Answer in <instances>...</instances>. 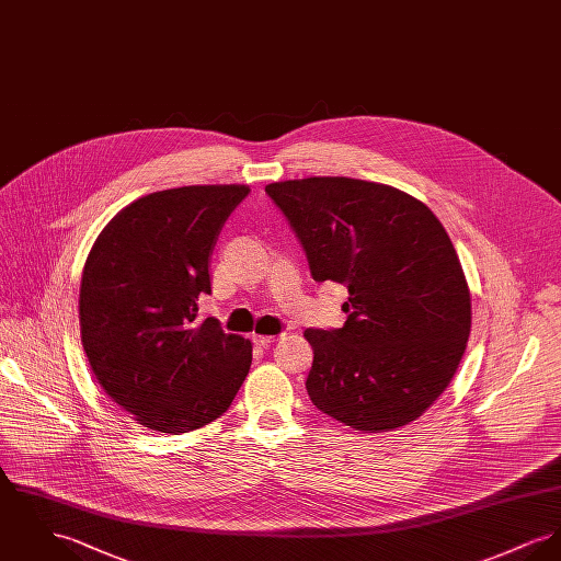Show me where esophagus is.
Listing matches in <instances>:
<instances>
[{
    "label": "esophagus",
    "instance_id": "esophagus-1",
    "mask_svg": "<svg viewBox=\"0 0 561 561\" xmlns=\"http://www.w3.org/2000/svg\"><path fill=\"white\" fill-rule=\"evenodd\" d=\"M278 336H263V334H253V342L255 344H260V346H267V344H272V342H276Z\"/></svg>",
    "mask_w": 561,
    "mask_h": 561
}]
</instances>
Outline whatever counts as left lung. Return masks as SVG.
I'll return each instance as SVG.
<instances>
[{
  "label": "left lung",
  "mask_w": 561,
  "mask_h": 561,
  "mask_svg": "<svg viewBox=\"0 0 561 561\" xmlns=\"http://www.w3.org/2000/svg\"><path fill=\"white\" fill-rule=\"evenodd\" d=\"M265 193L289 219L317 283L348 291L340 330H306L312 404L340 423L391 432L416 421L457 373L472 299L438 217L400 188L346 176Z\"/></svg>",
  "instance_id": "obj_1"
}]
</instances>
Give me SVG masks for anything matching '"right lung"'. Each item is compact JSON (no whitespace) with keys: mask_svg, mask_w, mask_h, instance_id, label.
<instances>
[{"mask_svg":"<svg viewBox=\"0 0 561 561\" xmlns=\"http://www.w3.org/2000/svg\"><path fill=\"white\" fill-rule=\"evenodd\" d=\"M247 185L154 191L116 213L80 280V340L106 396L134 421L185 434L221 416L253 362L249 337L195 323L208 260Z\"/></svg>","mask_w":561,"mask_h":561,"instance_id":"obj_1","label":"right lung"}]
</instances>
